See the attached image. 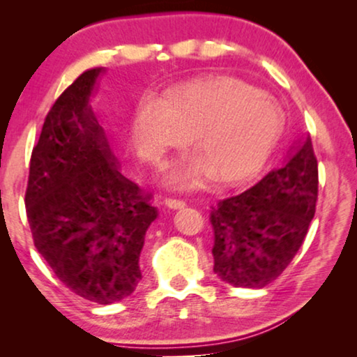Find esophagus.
Instances as JSON below:
<instances>
[{
  "mask_svg": "<svg viewBox=\"0 0 357 357\" xmlns=\"http://www.w3.org/2000/svg\"><path fill=\"white\" fill-rule=\"evenodd\" d=\"M165 206L168 209H183L185 206V202L183 200H174V198H167Z\"/></svg>",
  "mask_w": 357,
  "mask_h": 357,
  "instance_id": "1",
  "label": "esophagus"
}]
</instances>
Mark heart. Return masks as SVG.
<instances>
[{
    "mask_svg": "<svg viewBox=\"0 0 357 357\" xmlns=\"http://www.w3.org/2000/svg\"><path fill=\"white\" fill-rule=\"evenodd\" d=\"M283 128V113L271 96L238 78L208 77L176 88L165 102L143 98L130 137L138 159L159 165L170 151L187 148L195 132L198 155L174 165L167 181L197 189L209 176L223 185L255 178L275 153Z\"/></svg>",
    "mask_w": 357,
    "mask_h": 357,
    "instance_id": "b5f03b06",
    "label": "heart"
}]
</instances>
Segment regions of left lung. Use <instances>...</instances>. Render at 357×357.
<instances>
[{
    "label": "left lung",
    "mask_w": 357,
    "mask_h": 357,
    "mask_svg": "<svg viewBox=\"0 0 357 357\" xmlns=\"http://www.w3.org/2000/svg\"><path fill=\"white\" fill-rule=\"evenodd\" d=\"M317 198L318 164L307 135L282 168L213 206L214 273L243 288L275 280L304 243Z\"/></svg>",
    "instance_id": "obj_1"
}]
</instances>
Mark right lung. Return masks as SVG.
Listing matches in <instances>:
<instances>
[{
	"label": "right lung",
	"mask_w": 357,
	"mask_h": 357,
	"mask_svg": "<svg viewBox=\"0 0 357 357\" xmlns=\"http://www.w3.org/2000/svg\"><path fill=\"white\" fill-rule=\"evenodd\" d=\"M104 68L59 96L29 164L25 206L34 245L58 280L82 298L113 304L142 280L144 234L157 219L151 195L118 172L91 98Z\"/></svg>",
	"instance_id": "obj_1"
}]
</instances>
